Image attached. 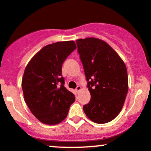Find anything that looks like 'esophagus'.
I'll use <instances>...</instances> for the list:
<instances>
[{
  "label": "esophagus",
  "mask_w": 151,
  "mask_h": 151,
  "mask_svg": "<svg viewBox=\"0 0 151 151\" xmlns=\"http://www.w3.org/2000/svg\"><path fill=\"white\" fill-rule=\"evenodd\" d=\"M81 87L80 86H77V88H76V91H77V92H79V91H81Z\"/></svg>",
  "instance_id": "esophagus-1"
}]
</instances>
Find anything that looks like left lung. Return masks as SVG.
Returning <instances> with one entry per match:
<instances>
[{
    "label": "left lung",
    "mask_w": 151,
    "mask_h": 151,
    "mask_svg": "<svg viewBox=\"0 0 151 151\" xmlns=\"http://www.w3.org/2000/svg\"><path fill=\"white\" fill-rule=\"evenodd\" d=\"M77 45L91 94L83 110L93 122L108 123L119 115L125 102L129 90L126 65L111 47L99 38L78 39Z\"/></svg>",
    "instance_id": "1"
}]
</instances>
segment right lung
Instances as JSON below:
<instances>
[{
  "instance_id": "add662e5",
  "label": "right lung",
  "mask_w": 151,
  "mask_h": 151,
  "mask_svg": "<svg viewBox=\"0 0 151 151\" xmlns=\"http://www.w3.org/2000/svg\"><path fill=\"white\" fill-rule=\"evenodd\" d=\"M77 48L74 41L47 45L32 57L22 79L24 99L42 124L56 125L65 120L75 96L64 86L62 65Z\"/></svg>"
}]
</instances>
